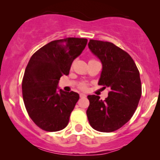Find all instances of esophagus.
Returning <instances> with one entry per match:
<instances>
[{
    "label": "esophagus",
    "mask_w": 160,
    "mask_h": 160,
    "mask_svg": "<svg viewBox=\"0 0 160 160\" xmlns=\"http://www.w3.org/2000/svg\"><path fill=\"white\" fill-rule=\"evenodd\" d=\"M80 98H85V97H86V95L83 94V93H80Z\"/></svg>",
    "instance_id": "1"
}]
</instances>
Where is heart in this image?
Masks as SVG:
<instances>
[{
  "label": "heart",
  "instance_id": "heart-1",
  "mask_svg": "<svg viewBox=\"0 0 160 160\" xmlns=\"http://www.w3.org/2000/svg\"><path fill=\"white\" fill-rule=\"evenodd\" d=\"M86 84L84 83V82H82V83L80 84V88L81 89H82V90H85V89H86Z\"/></svg>",
  "mask_w": 160,
  "mask_h": 160
}]
</instances>
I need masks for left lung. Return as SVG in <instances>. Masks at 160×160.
<instances>
[{
	"instance_id": "1",
	"label": "left lung",
	"mask_w": 160,
	"mask_h": 160,
	"mask_svg": "<svg viewBox=\"0 0 160 160\" xmlns=\"http://www.w3.org/2000/svg\"><path fill=\"white\" fill-rule=\"evenodd\" d=\"M89 48L102 63L98 85L111 89L102 101L98 95H88L86 111L89 124L102 132H111L132 118L141 96L140 74L129 54L107 41L89 40Z\"/></svg>"
}]
</instances>
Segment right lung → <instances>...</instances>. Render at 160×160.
Instances as JSON below:
<instances>
[{"mask_svg": "<svg viewBox=\"0 0 160 160\" xmlns=\"http://www.w3.org/2000/svg\"><path fill=\"white\" fill-rule=\"evenodd\" d=\"M86 43V38L53 40L31 57L22 79V97L29 117L41 129L57 132L68 124L80 96L73 91L57 92V86L62 75L69 74L73 61Z\"/></svg>", "mask_w": 160, "mask_h": 160, "instance_id": "1", "label": "right lung"}]
</instances>
